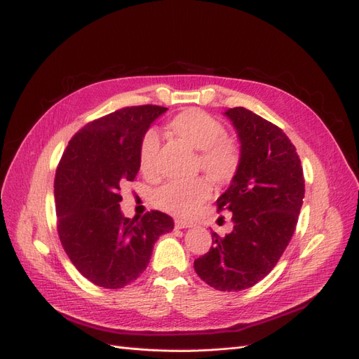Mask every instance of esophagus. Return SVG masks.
I'll use <instances>...</instances> for the list:
<instances>
[{
    "mask_svg": "<svg viewBox=\"0 0 359 359\" xmlns=\"http://www.w3.org/2000/svg\"><path fill=\"white\" fill-rule=\"evenodd\" d=\"M174 227H176V229H188V227H192V224L185 221V219H176V221H174Z\"/></svg>",
    "mask_w": 359,
    "mask_h": 359,
    "instance_id": "obj_1",
    "label": "esophagus"
}]
</instances>
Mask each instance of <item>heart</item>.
I'll return each instance as SVG.
<instances>
[{"mask_svg":"<svg viewBox=\"0 0 359 359\" xmlns=\"http://www.w3.org/2000/svg\"><path fill=\"white\" fill-rule=\"evenodd\" d=\"M167 128L189 146L198 150L197 167L213 180L224 185L231 182L241 168L242 147L239 141L225 135L222 121L198 108H188L174 116ZM159 135L155 129L142 134L138 146V168L146 177L156 174ZM212 196L208 177L188 182H168L153 194V203L162 210L177 217H189Z\"/></svg>","mask_w":359,"mask_h":359,"instance_id":"obj_1","label":"heart"}]
</instances>
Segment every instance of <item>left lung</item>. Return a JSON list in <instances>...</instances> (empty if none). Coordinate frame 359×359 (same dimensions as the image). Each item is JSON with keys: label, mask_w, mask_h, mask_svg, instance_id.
I'll list each match as a JSON object with an SVG mask.
<instances>
[{"label": "left lung", "mask_w": 359, "mask_h": 359, "mask_svg": "<svg viewBox=\"0 0 359 359\" xmlns=\"http://www.w3.org/2000/svg\"><path fill=\"white\" fill-rule=\"evenodd\" d=\"M238 130L241 168L217 200L233 213L227 236L212 233L209 252L194 262L200 278L221 292H239L262 281L281 259L296 230L305 192L299 155L273 123L236 107L225 112Z\"/></svg>", "instance_id": "8db88e82"}]
</instances>
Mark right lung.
Here are the masks:
<instances>
[{
    "instance_id": "1",
    "label": "right lung",
    "mask_w": 359,
    "mask_h": 359,
    "mask_svg": "<svg viewBox=\"0 0 359 359\" xmlns=\"http://www.w3.org/2000/svg\"><path fill=\"white\" fill-rule=\"evenodd\" d=\"M165 107L117 109L72 137L54 180L57 231L70 262L88 281L121 289L146 271L153 245L174 222L150 210L141 218L120 212V189L138 174V146Z\"/></svg>"
}]
</instances>
